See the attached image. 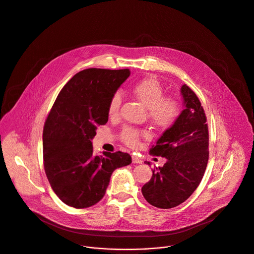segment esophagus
Here are the masks:
<instances>
[{"instance_id":"1","label":"esophagus","mask_w":254,"mask_h":254,"mask_svg":"<svg viewBox=\"0 0 254 254\" xmlns=\"http://www.w3.org/2000/svg\"><path fill=\"white\" fill-rule=\"evenodd\" d=\"M132 162H133V163H141L142 160H141V158H139L138 156L132 155Z\"/></svg>"}]
</instances>
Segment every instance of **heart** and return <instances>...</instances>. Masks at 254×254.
I'll use <instances>...</instances> for the list:
<instances>
[{"instance_id": "obj_1", "label": "heart", "mask_w": 254, "mask_h": 254, "mask_svg": "<svg viewBox=\"0 0 254 254\" xmlns=\"http://www.w3.org/2000/svg\"><path fill=\"white\" fill-rule=\"evenodd\" d=\"M132 93L135 98L147 109V115L151 123L160 127H171L181 116L182 105L175 97H163V88L160 82L154 77H146L132 87ZM122 105V94L117 92L111 98L109 104V115L117 117ZM144 130L125 127L121 132V139L124 143L130 147H136L142 136H146Z\"/></svg>"}]
</instances>
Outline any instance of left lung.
Instances as JSON below:
<instances>
[{
  "label": "left lung",
  "instance_id": "1",
  "mask_svg": "<svg viewBox=\"0 0 254 254\" xmlns=\"http://www.w3.org/2000/svg\"><path fill=\"white\" fill-rule=\"evenodd\" d=\"M185 110L149 149L166 162L152 170V177L141 192L158 208H173L186 201L200 184L208 161V127L204 110L194 92L184 84ZM149 164V162H147Z\"/></svg>",
  "mask_w": 254,
  "mask_h": 254
}]
</instances>
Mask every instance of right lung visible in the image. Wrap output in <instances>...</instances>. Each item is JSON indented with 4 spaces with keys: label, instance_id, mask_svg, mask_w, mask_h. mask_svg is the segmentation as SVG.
I'll use <instances>...</instances> for the list:
<instances>
[{
    "label": "right lung",
    "instance_id": "1",
    "mask_svg": "<svg viewBox=\"0 0 254 254\" xmlns=\"http://www.w3.org/2000/svg\"><path fill=\"white\" fill-rule=\"evenodd\" d=\"M129 69L87 68L75 73L57 97L43 131L48 181L66 205L87 208L105 195L115 170L131 163L127 152L95 155L92 139L109 120V104Z\"/></svg>",
    "mask_w": 254,
    "mask_h": 254
}]
</instances>
